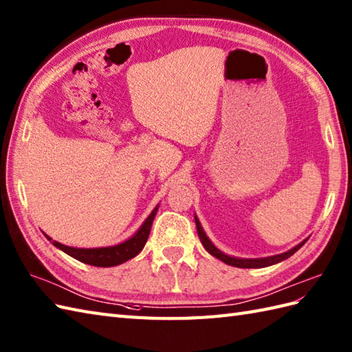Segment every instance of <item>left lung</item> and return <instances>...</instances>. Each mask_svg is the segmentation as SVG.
<instances>
[{
  "instance_id": "left-lung-1",
  "label": "left lung",
  "mask_w": 352,
  "mask_h": 352,
  "mask_svg": "<svg viewBox=\"0 0 352 352\" xmlns=\"http://www.w3.org/2000/svg\"><path fill=\"white\" fill-rule=\"evenodd\" d=\"M195 223H196V231H198V235H199V240L202 243V246L206 248V250L210 253V255H213L214 258L223 261V263L228 264V265L239 267V268H264V267L274 265L277 263H282V261L292 256L294 253H296L307 241V239H306V240L301 241L300 244H297L296 248L289 249L288 252L279 253V255H273V256H267V258H236V256L226 255V253H223L222 250L217 249L214 244L211 243V240L208 239L207 234L204 232V230H202L199 219L196 217V216H195Z\"/></svg>"
}]
</instances>
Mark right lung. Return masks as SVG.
Here are the masks:
<instances>
[{
	"label": "right lung",
	"mask_w": 352,
	"mask_h": 352,
	"mask_svg": "<svg viewBox=\"0 0 352 352\" xmlns=\"http://www.w3.org/2000/svg\"><path fill=\"white\" fill-rule=\"evenodd\" d=\"M157 208H159V204L154 207L151 214L145 219V222L139 226V230L132 236H130V239L116 244V246L91 248V249L72 248V246H65V244H61L58 241L52 240L51 236L46 234H45V236L49 241H52L55 248H58L64 253H67L69 256L80 261V263L88 264V265H94V267H116V265L126 263V261H129V259L135 258L138 253L144 249L146 240H148L151 225H153L154 217H156Z\"/></svg>",
	"instance_id": "add662e5"
}]
</instances>
